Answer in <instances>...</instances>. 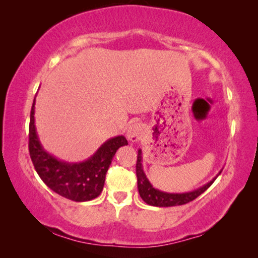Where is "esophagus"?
Masks as SVG:
<instances>
[{"label":"esophagus","mask_w":258,"mask_h":258,"mask_svg":"<svg viewBox=\"0 0 258 258\" xmlns=\"http://www.w3.org/2000/svg\"><path fill=\"white\" fill-rule=\"evenodd\" d=\"M127 139L132 142H138L140 141V139L142 138V135H143V125L139 122H134L128 126V130H127Z\"/></svg>","instance_id":"1"}]
</instances>
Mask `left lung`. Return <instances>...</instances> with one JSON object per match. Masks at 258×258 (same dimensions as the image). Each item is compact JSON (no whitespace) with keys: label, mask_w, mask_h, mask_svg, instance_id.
Instances as JSON below:
<instances>
[{"label":"left lung","mask_w":258,"mask_h":258,"mask_svg":"<svg viewBox=\"0 0 258 258\" xmlns=\"http://www.w3.org/2000/svg\"><path fill=\"white\" fill-rule=\"evenodd\" d=\"M138 154V162H136V176H138V188L140 196L142 197L146 204L156 206V207H169V206H177L184 205L186 203H189L196 197H199L201 194L210 187L214 183V180L217 178L218 175L222 173V169L210 182L201 187L194 190L186 191V193H167L153 187V185L146 177V175L143 171V165H142V150H139Z\"/></svg>","instance_id":"1"}]
</instances>
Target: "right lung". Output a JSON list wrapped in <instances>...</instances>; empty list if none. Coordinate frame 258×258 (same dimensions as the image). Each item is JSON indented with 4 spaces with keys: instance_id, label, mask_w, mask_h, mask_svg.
Masks as SVG:
<instances>
[{
    "instance_id": "1",
    "label": "right lung",
    "mask_w": 258,
    "mask_h": 258,
    "mask_svg": "<svg viewBox=\"0 0 258 258\" xmlns=\"http://www.w3.org/2000/svg\"><path fill=\"white\" fill-rule=\"evenodd\" d=\"M35 97L30 116L29 151L38 176L56 194L74 202L94 200L102 193L105 175L115 153L127 145L123 135L115 136L103 143L87 160L69 163L58 160L44 150L35 128Z\"/></svg>"
}]
</instances>
